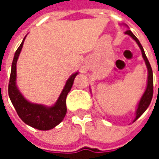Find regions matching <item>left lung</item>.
I'll use <instances>...</instances> for the list:
<instances>
[{
  "mask_svg": "<svg viewBox=\"0 0 159 159\" xmlns=\"http://www.w3.org/2000/svg\"><path fill=\"white\" fill-rule=\"evenodd\" d=\"M125 34H127V35H129L130 37H132L134 40L136 41V43L138 44L139 48H141L143 57L144 61H145V64H146V66H147V69H148V82H147V88L145 89V92L143 93V95L142 98L140 99L139 103H138L137 109H136V111H135V118L134 119V122L136 119H139V118L143 114L144 111L147 110V108H148L149 105L150 104V102H151L152 96H153V72H152V69H151L150 62H149L148 58H147L146 55H145L143 48L141 45L139 40L135 37V35L133 34L130 30L125 31Z\"/></svg>",
  "mask_w": 159,
  "mask_h": 159,
  "instance_id": "left-lung-1",
  "label": "left lung"
}]
</instances>
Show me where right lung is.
<instances>
[{"label": "right lung", "mask_w": 159, "mask_h": 159, "mask_svg": "<svg viewBox=\"0 0 159 159\" xmlns=\"http://www.w3.org/2000/svg\"><path fill=\"white\" fill-rule=\"evenodd\" d=\"M26 37V36H25ZM25 37L16 49L13 62L11 65V72L9 83V96L16 111L19 118L28 125L39 130H50L62 122L67 111L66 108V96L70 92L73 85V80L78 72L73 73L67 80L64 89L60 94L57 102L50 107H47L42 104H37L28 102L18 90L16 80V62L21 52L23 44Z\"/></svg>", "instance_id": "1"}]
</instances>
